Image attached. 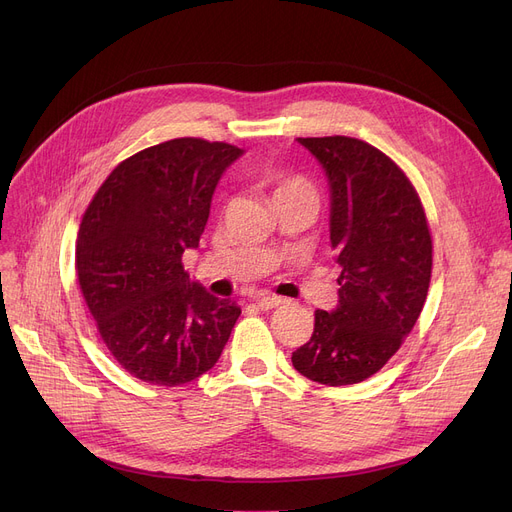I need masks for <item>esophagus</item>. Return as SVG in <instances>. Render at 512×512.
<instances>
[{
	"label": "esophagus",
	"instance_id": "esophagus-1",
	"mask_svg": "<svg viewBox=\"0 0 512 512\" xmlns=\"http://www.w3.org/2000/svg\"><path fill=\"white\" fill-rule=\"evenodd\" d=\"M282 303H284V299H282V297H276V294H265V297H259V299H257V307H259L261 311L274 309V307H278V305H282Z\"/></svg>",
	"mask_w": 512,
	"mask_h": 512
}]
</instances>
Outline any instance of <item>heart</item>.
<instances>
[{
    "label": "heart",
    "instance_id": "1",
    "mask_svg": "<svg viewBox=\"0 0 512 512\" xmlns=\"http://www.w3.org/2000/svg\"><path fill=\"white\" fill-rule=\"evenodd\" d=\"M294 186H305V182L303 180H299V178H292V180H284V182H280V186H278V191H286V188H294ZM276 191V193H278Z\"/></svg>",
    "mask_w": 512,
    "mask_h": 512
}]
</instances>
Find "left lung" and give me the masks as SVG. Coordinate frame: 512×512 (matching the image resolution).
<instances>
[{
  "mask_svg": "<svg viewBox=\"0 0 512 512\" xmlns=\"http://www.w3.org/2000/svg\"><path fill=\"white\" fill-rule=\"evenodd\" d=\"M299 143L330 186L338 305L315 311L311 340L292 353L305 378L348 386L380 371L409 336L432 278V236L409 178L380 149L351 137Z\"/></svg>",
  "mask_w": 512,
  "mask_h": 512,
  "instance_id": "1",
  "label": "left lung"
}]
</instances>
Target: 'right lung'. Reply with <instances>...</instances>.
Masks as SVG:
<instances>
[{"mask_svg":"<svg viewBox=\"0 0 512 512\" xmlns=\"http://www.w3.org/2000/svg\"><path fill=\"white\" fill-rule=\"evenodd\" d=\"M242 155L228 143L174 139L107 176L80 222L76 274L107 351L134 378L182 386L218 363L240 307L193 282L211 199Z\"/></svg>","mask_w":512,"mask_h":512,"instance_id":"1","label":"right lung"}]
</instances>
